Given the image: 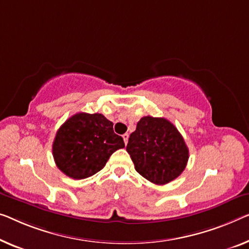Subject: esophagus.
Here are the masks:
<instances>
[{"instance_id": "esophagus-1", "label": "esophagus", "mask_w": 249, "mask_h": 249, "mask_svg": "<svg viewBox=\"0 0 249 249\" xmlns=\"http://www.w3.org/2000/svg\"><path fill=\"white\" fill-rule=\"evenodd\" d=\"M128 137H129V135L127 134V133H125V134L123 135V140H124V143H125V144H127V142H128Z\"/></svg>"}]
</instances>
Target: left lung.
<instances>
[{
	"instance_id": "1",
	"label": "left lung",
	"mask_w": 249,
	"mask_h": 249,
	"mask_svg": "<svg viewBox=\"0 0 249 249\" xmlns=\"http://www.w3.org/2000/svg\"><path fill=\"white\" fill-rule=\"evenodd\" d=\"M126 151L135 170L155 184H166L183 172L189 150L182 135L163 117L144 116L128 139Z\"/></svg>"
}]
</instances>
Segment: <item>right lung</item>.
Returning a JSON list of instances; mask_svg holds the SVG:
<instances>
[{
	"label": "right lung",
	"mask_w": 249,
	"mask_h": 249,
	"mask_svg": "<svg viewBox=\"0 0 249 249\" xmlns=\"http://www.w3.org/2000/svg\"><path fill=\"white\" fill-rule=\"evenodd\" d=\"M124 146L123 139L115 134L113 123L104 115L78 113L57 131L53 154L61 172L81 180L101 171L110 155Z\"/></svg>",
	"instance_id": "1"
}]
</instances>
